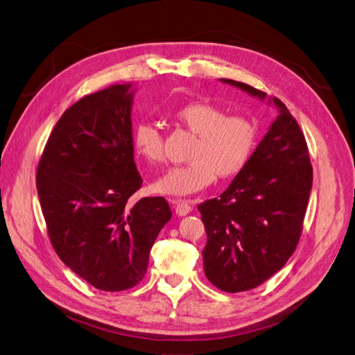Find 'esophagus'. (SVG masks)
Segmentation results:
<instances>
[{"label":"esophagus","mask_w":355,"mask_h":355,"mask_svg":"<svg viewBox=\"0 0 355 355\" xmlns=\"http://www.w3.org/2000/svg\"><path fill=\"white\" fill-rule=\"evenodd\" d=\"M170 202L175 204V210H176V214H179V216H187L188 213H191L192 207L191 204L185 200H170Z\"/></svg>","instance_id":"esophagus-1"}]
</instances>
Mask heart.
I'll return each instance as SVG.
<instances>
[{
    "mask_svg": "<svg viewBox=\"0 0 355 355\" xmlns=\"http://www.w3.org/2000/svg\"><path fill=\"white\" fill-rule=\"evenodd\" d=\"M179 124L197 141L191 149V163L170 168L155 182V189L166 196H189L209 187L214 179L237 176L247 166L256 146V127L249 118L227 115L220 106L209 102H189L175 112ZM135 148L151 164L164 161L163 136L151 123L135 128Z\"/></svg>",
    "mask_w": 355,
    "mask_h": 355,
    "instance_id": "obj_1",
    "label": "heart"
}]
</instances>
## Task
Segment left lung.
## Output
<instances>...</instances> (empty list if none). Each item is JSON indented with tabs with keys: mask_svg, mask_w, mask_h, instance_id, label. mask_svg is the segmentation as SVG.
I'll return each instance as SVG.
<instances>
[{
	"mask_svg": "<svg viewBox=\"0 0 355 355\" xmlns=\"http://www.w3.org/2000/svg\"><path fill=\"white\" fill-rule=\"evenodd\" d=\"M220 81L278 110L231 185L198 206L207 234L204 274L223 292L237 293L266 282L293 254L313 188V166L305 136L280 99L249 84Z\"/></svg>",
	"mask_w": 355,
	"mask_h": 355,
	"instance_id": "1",
	"label": "left lung"
}]
</instances>
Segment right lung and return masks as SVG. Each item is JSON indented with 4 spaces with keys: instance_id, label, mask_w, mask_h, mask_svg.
I'll use <instances>...</instances> for the list:
<instances>
[{
    "instance_id": "obj_1",
    "label": "right lung",
    "mask_w": 355,
    "mask_h": 355,
    "mask_svg": "<svg viewBox=\"0 0 355 355\" xmlns=\"http://www.w3.org/2000/svg\"><path fill=\"white\" fill-rule=\"evenodd\" d=\"M132 84H114L68 108L49 137L37 189L50 241L69 270L96 288L121 292L148 270L171 218L163 197L135 200Z\"/></svg>"
}]
</instances>
